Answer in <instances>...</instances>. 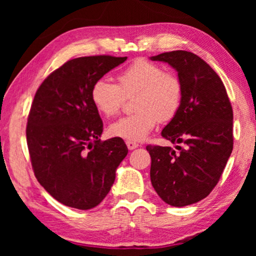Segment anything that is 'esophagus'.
<instances>
[{"label":"esophagus","instance_id":"1","mask_svg":"<svg viewBox=\"0 0 256 256\" xmlns=\"http://www.w3.org/2000/svg\"><path fill=\"white\" fill-rule=\"evenodd\" d=\"M126 144H127V146H128V149H129V150H134V149H136V148H138V146H140L138 143H136V142H132V141H127V142H126Z\"/></svg>","mask_w":256,"mask_h":256}]
</instances>
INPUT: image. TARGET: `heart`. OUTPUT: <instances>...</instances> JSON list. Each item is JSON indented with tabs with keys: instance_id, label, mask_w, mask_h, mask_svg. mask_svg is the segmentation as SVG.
I'll return each instance as SVG.
<instances>
[{
	"instance_id": "1",
	"label": "heart",
	"mask_w": 256,
	"mask_h": 256,
	"mask_svg": "<svg viewBox=\"0 0 256 256\" xmlns=\"http://www.w3.org/2000/svg\"><path fill=\"white\" fill-rule=\"evenodd\" d=\"M118 85L99 79L90 88L94 107L106 116L120 112L124 96L136 93V113L121 118L110 124V134L126 141L144 140L160 120H172L183 100V85L174 73L164 71L162 66L146 59H138L116 76Z\"/></svg>"
}]
</instances>
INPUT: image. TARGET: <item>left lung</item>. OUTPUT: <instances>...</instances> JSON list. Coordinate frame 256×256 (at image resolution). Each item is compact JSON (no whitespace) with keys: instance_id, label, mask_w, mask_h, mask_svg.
<instances>
[{"instance_id":"obj_1","label":"left lung","mask_w":256,"mask_h":256,"mask_svg":"<svg viewBox=\"0 0 256 256\" xmlns=\"http://www.w3.org/2000/svg\"><path fill=\"white\" fill-rule=\"evenodd\" d=\"M150 59L168 62L183 85L180 110L162 136L184 146H146L154 188L182 208L208 197L219 182L233 150V110L222 79L197 54L177 50Z\"/></svg>"}]
</instances>
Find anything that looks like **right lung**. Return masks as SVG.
Masks as SVG:
<instances>
[{
  "label": "right lung",
  "instance_id": "1",
  "mask_svg": "<svg viewBox=\"0 0 256 256\" xmlns=\"http://www.w3.org/2000/svg\"><path fill=\"white\" fill-rule=\"evenodd\" d=\"M126 59H71L42 82L34 98L26 142L34 176L56 200L70 208L99 205L128 154L122 138L101 141L104 124L90 100L93 84Z\"/></svg>",
  "mask_w": 256,
  "mask_h": 256
}]
</instances>
